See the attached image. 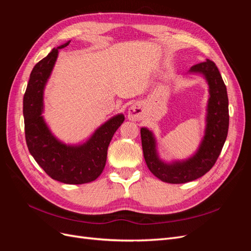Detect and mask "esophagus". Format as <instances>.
<instances>
[{
  "mask_svg": "<svg viewBox=\"0 0 251 251\" xmlns=\"http://www.w3.org/2000/svg\"><path fill=\"white\" fill-rule=\"evenodd\" d=\"M141 114H142V109L139 104L134 103L131 105V108L128 109V114L127 117L130 120H139L141 118Z\"/></svg>",
  "mask_w": 251,
  "mask_h": 251,
  "instance_id": "34e87169",
  "label": "esophagus"
}]
</instances>
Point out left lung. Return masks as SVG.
<instances>
[{
	"label": "left lung",
	"mask_w": 251,
	"mask_h": 251,
	"mask_svg": "<svg viewBox=\"0 0 251 251\" xmlns=\"http://www.w3.org/2000/svg\"><path fill=\"white\" fill-rule=\"evenodd\" d=\"M191 71L204 75L208 81L210 94L206 132L197 154L184 162L163 163L156 154L153 134L146 127L140 130L143 156L149 170L158 179L173 184L196 180L209 172L221 154L228 133V96L218 67L212 60L207 59L194 65Z\"/></svg>",
	"instance_id": "obj_1"
}]
</instances>
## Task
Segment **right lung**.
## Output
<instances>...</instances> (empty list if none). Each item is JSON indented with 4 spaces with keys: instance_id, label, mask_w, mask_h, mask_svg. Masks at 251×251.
<instances>
[{
    "instance_id": "1",
    "label": "right lung",
    "mask_w": 251,
    "mask_h": 251,
    "mask_svg": "<svg viewBox=\"0 0 251 251\" xmlns=\"http://www.w3.org/2000/svg\"><path fill=\"white\" fill-rule=\"evenodd\" d=\"M69 43L52 49L30 74L23 100L25 138L30 154L49 177L66 184H83L94 181L102 173L109 144L114 133L124 123L125 116L120 114L107 121L80 147H68L53 137L41 116L43 91L58 50L67 47Z\"/></svg>"
}]
</instances>
